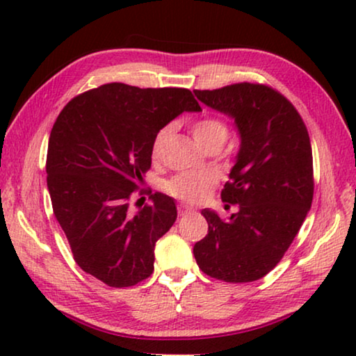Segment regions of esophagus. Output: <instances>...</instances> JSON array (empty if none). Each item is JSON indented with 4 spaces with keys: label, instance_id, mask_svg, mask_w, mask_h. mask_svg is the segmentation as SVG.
<instances>
[{
    "label": "esophagus",
    "instance_id": "esophagus-1",
    "mask_svg": "<svg viewBox=\"0 0 356 356\" xmlns=\"http://www.w3.org/2000/svg\"><path fill=\"white\" fill-rule=\"evenodd\" d=\"M193 212H194V209L186 206V204H179V206H178V216L179 217H184V216H188V213H193Z\"/></svg>",
    "mask_w": 356,
    "mask_h": 356
}]
</instances>
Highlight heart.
<instances>
[{
	"label": "heart",
	"instance_id": "1",
	"mask_svg": "<svg viewBox=\"0 0 356 356\" xmlns=\"http://www.w3.org/2000/svg\"><path fill=\"white\" fill-rule=\"evenodd\" d=\"M172 126H163L159 129L152 140V154L154 160L160 159L162 154V145L165 139L168 138ZM193 138L204 149L209 147H222L228 138V124L225 121L217 118V116H204V118L194 121L191 126ZM213 184H216V175L211 172H184L175 175L172 179L165 183V191L170 196L181 199V201L197 204L207 197Z\"/></svg>",
	"mask_w": 356,
	"mask_h": 356
}]
</instances>
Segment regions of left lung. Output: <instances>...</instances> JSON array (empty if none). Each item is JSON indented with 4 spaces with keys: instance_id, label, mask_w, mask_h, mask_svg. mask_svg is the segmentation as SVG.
Masks as SVG:
<instances>
[{
    "instance_id": "obj_1",
    "label": "left lung",
    "mask_w": 356,
    "mask_h": 356,
    "mask_svg": "<svg viewBox=\"0 0 356 356\" xmlns=\"http://www.w3.org/2000/svg\"><path fill=\"white\" fill-rule=\"evenodd\" d=\"M194 94L235 118L241 136L230 181L222 189V201L236 212L223 220L204 209L209 230L194 245V257L217 280H259L284 257L313 202L308 129L293 104L270 86L238 82Z\"/></svg>"
}]
</instances>
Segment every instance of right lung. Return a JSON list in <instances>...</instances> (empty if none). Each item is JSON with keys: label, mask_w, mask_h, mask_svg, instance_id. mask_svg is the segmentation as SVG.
<instances>
[{"label": "right lung", "mask_w": 356, "mask_h": 356, "mask_svg": "<svg viewBox=\"0 0 356 356\" xmlns=\"http://www.w3.org/2000/svg\"><path fill=\"white\" fill-rule=\"evenodd\" d=\"M199 110L188 89L110 82L76 95L58 115L47 152L53 213L77 266L105 285L133 286L154 272L155 243L177 220V206L155 193L152 204L131 212V196L145 193L139 188L159 129Z\"/></svg>", "instance_id": "obj_1"}]
</instances>
